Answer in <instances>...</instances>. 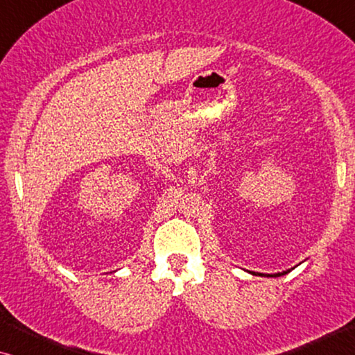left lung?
I'll return each instance as SVG.
<instances>
[{
	"label": "left lung",
	"instance_id": "left-lung-1",
	"mask_svg": "<svg viewBox=\"0 0 355 355\" xmlns=\"http://www.w3.org/2000/svg\"><path fill=\"white\" fill-rule=\"evenodd\" d=\"M286 273H288V271H284V273H281V275H286ZM279 273L278 275H266V276H281ZM265 276V275H263Z\"/></svg>",
	"mask_w": 355,
	"mask_h": 355
}]
</instances>
